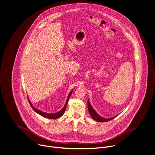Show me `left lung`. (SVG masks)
Wrapping results in <instances>:
<instances>
[{"label": "left lung", "instance_id": "left-lung-1", "mask_svg": "<svg viewBox=\"0 0 155 155\" xmlns=\"http://www.w3.org/2000/svg\"><path fill=\"white\" fill-rule=\"evenodd\" d=\"M87 108H88V111H89V113H90L91 117H92V118L94 120H95L96 121H98V122L108 121L110 120H113L114 118H115L117 117V116H115V117H114L112 118H104L102 117L95 111V110L93 108L91 104H90L89 99H87Z\"/></svg>", "mask_w": 155, "mask_h": 155}]
</instances>
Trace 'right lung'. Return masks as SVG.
<instances>
[{
	"label": "right lung",
	"instance_id": "add662e5",
	"mask_svg": "<svg viewBox=\"0 0 155 155\" xmlns=\"http://www.w3.org/2000/svg\"><path fill=\"white\" fill-rule=\"evenodd\" d=\"M72 92H73V90H72L69 93V95H68V96L67 100H66V102H65V104L64 107H63L61 110H59V112H56V113H54V114H48V113H46V112H44L41 111V110H38V109H37V108H35L34 106H33V105L32 104L31 102L30 101V99H29V97H28V101H29V104H30L31 107L32 108V109L34 110V111H35L37 114L40 115L42 116L43 117H45V118H49V119H53V120H54V119H58V118H59V117H61L64 114V113L65 112V109H66V107H67V104H68V101H69V97H71V96Z\"/></svg>",
	"mask_w": 155,
	"mask_h": 155
}]
</instances>
